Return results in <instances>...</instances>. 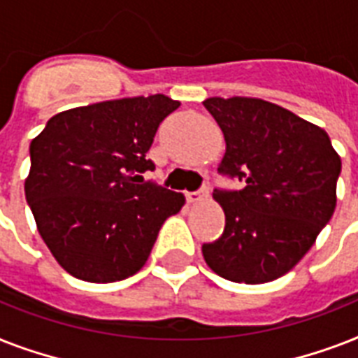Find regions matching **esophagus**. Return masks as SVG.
<instances>
[{"instance_id":"34e87169","label":"esophagus","mask_w":358,"mask_h":358,"mask_svg":"<svg viewBox=\"0 0 358 358\" xmlns=\"http://www.w3.org/2000/svg\"><path fill=\"white\" fill-rule=\"evenodd\" d=\"M208 196V187H202L201 191H195V193H185V199L187 202H199L202 199H206Z\"/></svg>"}]
</instances>
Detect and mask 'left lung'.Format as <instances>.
<instances>
[{
  "mask_svg": "<svg viewBox=\"0 0 358 358\" xmlns=\"http://www.w3.org/2000/svg\"><path fill=\"white\" fill-rule=\"evenodd\" d=\"M223 129L219 173L243 189H213L223 236L202 245L219 277L264 284L282 277L310 250L336 208L342 162L325 129L260 98H208Z\"/></svg>",
  "mask_w": 358,
  "mask_h": 358,
  "instance_id": "1",
  "label": "left lung"
}]
</instances>
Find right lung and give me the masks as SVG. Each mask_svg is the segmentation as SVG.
<instances>
[{
  "label": "right lung",
  "mask_w": 358,
  "mask_h": 358,
  "mask_svg": "<svg viewBox=\"0 0 358 358\" xmlns=\"http://www.w3.org/2000/svg\"><path fill=\"white\" fill-rule=\"evenodd\" d=\"M180 108L165 94L74 108L31 141L25 199L59 266L87 282L139 271L165 219L185 196L141 176L162 120Z\"/></svg>",
  "instance_id": "right-lung-1"
}]
</instances>
